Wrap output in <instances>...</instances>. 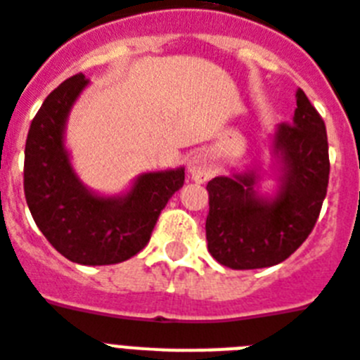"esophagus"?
Instances as JSON below:
<instances>
[{"label":"esophagus","instance_id":"34e87169","mask_svg":"<svg viewBox=\"0 0 360 360\" xmlns=\"http://www.w3.org/2000/svg\"><path fill=\"white\" fill-rule=\"evenodd\" d=\"M188 172L190 175H192V179L198 181V183H205V181L210 179L212 174H214V162H212V157H210L207 151L194 153L188 160Z\"/></svg>","mask_w":360,"mask_h":360}]
</instances>
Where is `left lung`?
<instances>
[{
    "label": "left lung",
    "mask_w": 360,
    "mask_h": 360,
    "mask_svg": "<svg viewBox=\"0 0 360 360\" xmlns=\"http://www.w3.org/2000/svg\"><path fill=\"white\" fill-rule=\"evenodd\" d=\"M296 105L290 124H279L274 134L276 194H259L255 170L220 175L207 185V248L227 268L279 264L307 240L320 216L329 183L326 124L302 89Z\"/></svg>",
    "instance_id": "8db88e82"
}]
</instances>
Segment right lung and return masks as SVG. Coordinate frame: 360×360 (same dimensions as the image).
I'll return each instance as SVG.
<instances>
[{"label":"right lung","instance_id":"add662e5","mask_svg":"<svg viewBox=\"0 0 360 360\" xmlns=\"http://www.w3.org/2000/svg\"><path fill=\"white\" fill-rule=\"evenodd\" d=\"M86 84L77 74L44 99L25 142L23 192L34 224L60 255L84 266L116 264L150 242L160 210L185 183V168L139 175L124 195L86 188L64 148L66 120Z\"/></svg>","mask_w":360,"mask_h":360}]
</instances>
